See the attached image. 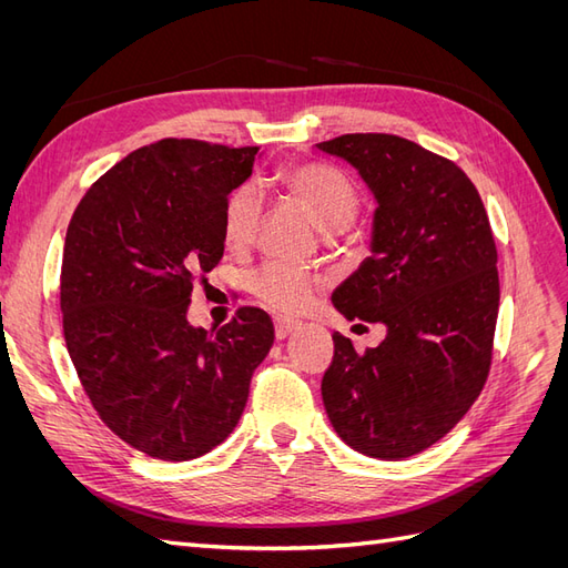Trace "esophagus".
Masks as SVG:
<instances>
[{
	"label": "esophagus",
	"instance_id": "esophagus-1",
	"mask_svg": "<svg viewBox=\"0 0 568 568\" xmlns=\"http://www.w3.org/2000/svg\"><path fill=\"white\" fill-rule=\"evenodd\" d=\"M298 322L294 320H284V317H277L274 320V336H277V341H284L288 334H294L298 329Z\"/></svg>",
	"mask_w": 568,
	"mask_h": 568
}]
</instances>
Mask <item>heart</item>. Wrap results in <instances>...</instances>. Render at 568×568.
I'll use <instances>...</instances> for the list:
<instances>
[{"label": "heart", "mask_w": 568, "mask_h": 568, "mask_svg": "<svg viewBox=\"0 0 568 568\" xmlns=\"http://www.w3.org/2000/svg\"><path fill=\"white\" fill-rule=\"evenodd\" d=\"M286 192L298 199L311 213L322 234H343L357 215V192L346 175L338 170L303 163L282 170L280 175ZM263 217V199L253 182L236 186L225 201L222 211V234L230 248H246L257 232ZM317 277L313 272L282 261H270L257 267L251 277V291L255 298L272 311L298 313L315 298Z\"/></svg>", "instance_id": "heart-1"}]
</instances>
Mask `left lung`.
<instances>
[{
    "label": "left lung",
    "instance_id": "1",
    "mask_svg": "<svg viewBox=\"0 0 568 568\" xmlns=\"http://www.w3.org/2000/svg\"><path fill=\"white\" fill-rule=\"evenodd\" d=\"M315 149L348 163L376 203L369 255L332 303L386 326L365 355L332 336L326 417L353 450L405 459L448 434L486 384L500 307L490 222L453 161L403 136L343 134Z\"/></svg>",
    "mask_w": 568,
    "mask_h": 568
}]
</instances>
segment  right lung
Segmentation results:
<instances>
[{
  "label": "right lung",
  "instance_id": "obj_1",
  "mask_svg": "<svg viewBox=\"0 0 568 568\" xmlns=\"http://www.w3.org/2000/svg\"><path fill=\"white\" fill-rule=\"evenodd\" d=\"M257 146L161 140L82 196L65 232L61 313L68 355L111 432L140 453L196 459L242 419L272 320L242 307L220 329L192 326L201 274L225 251L222 211Z\"/></svg>",
  "mask_w": 568,
  "mask_h": 568
}]
</instances>
